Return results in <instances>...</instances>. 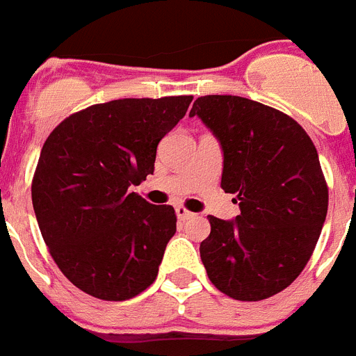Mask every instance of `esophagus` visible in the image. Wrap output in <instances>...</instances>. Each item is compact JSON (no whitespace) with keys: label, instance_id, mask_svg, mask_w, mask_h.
Instances as JSON below:
<instances>
[{"label":"esophagus","instance_id":"1","mask_svg":"<svg viewBox=\"0 0 356 356\" xmlns=\"http://www.w3.org/2000/svg\"><path fill=\"white\" fill-rule=\"evenodd\" d=\"M176 216H178V219H181V221H187V219H193L194 213L191 212V210L185 209V207L178 205L176 207Z\"/></svg>","mask_w":356,"mask_h":356}]
</instances>
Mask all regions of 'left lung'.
Listing matches in <instances>:
<instances>
[{"mask_svg": "<svg viewBox=\"0 0 356 356\" xmlns=\"http://www.w3.org/2000/svg\"><path fill=\"white\" fill-rule=\"evenodd\" d=\"M197 115L222 147L234 221L209 216L200 254L210 282L238 301H260L294 282L310 260L328 212V185L307 131L287 114L241 96H201Z\"/></svg>", "mask_w": 356, "mask_h": 356, "instance_id": "obj_1", "label": "left lung"}]
</instances>
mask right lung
I'll list each match as a JSON object with an SVG mask.
<instances>
[{"instance_id": "obj_1", "label": "right lung", "mask_w": 356, "mask_h": 356, "mask_svg": "<svg viewBox=\"0 0 356 356\" xmlns=\"http://www.w3.org/2000/svg\"><path fill=\"white\" fill-rule=\"evenodd\" d=\"M191 102L97 103L65 118L44 143L31 181L33 210L49 254L80 291L124 301L155 282L176 213L130 187L153 175L156 146Z\"/></svg>"}]
</instances>
